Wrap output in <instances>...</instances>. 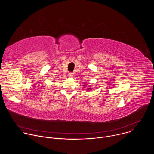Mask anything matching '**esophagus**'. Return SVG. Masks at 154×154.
Here are the masks:
<instances>
[{
	"label": "esophagus",
	"instance_id": "esophagus-1",
	"mask_svg": "<svg viewBox=\"0 0 154 154\" xmlns=\"http://www.w3.org/2000/svg\"><path fill=\"white\" fill-rule=\"evenodd\" d=\"M74 75V74L72 73V72H69V73H68V75H69V77H73Z\"/></svg>",
	"mask_w": 154,
	"mask_h": 154
}]
</instances>
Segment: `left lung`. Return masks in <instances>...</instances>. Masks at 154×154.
Here are the masks:
<instances>
[{
  "label": "left lung",
  "instance_id": "1",
  "mask_svg": "<svg viewBox=\"0 0 154 154\" xmlns=\"http://www.w3.org/2000/svg\"><path fill=\"white\" fill-rule=\"evenodd\" d=\"M83 86H84V88H85V86H86L85 85H83ZM91 89H92V88H91V87H89V88H87L86 90H87V91H90V90H91Z\"/></svg>",
  "mask_w": 154,
  "mask_h": 154
}]
</instances>
